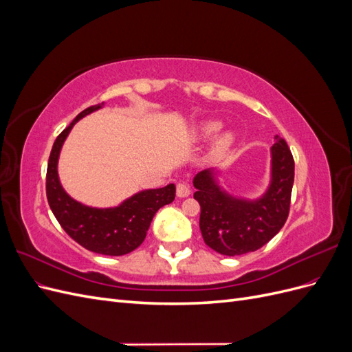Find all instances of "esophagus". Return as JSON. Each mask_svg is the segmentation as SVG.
I'll use <instances>...</instances> for the list:
<instances>
[{
	"label": "esophagus",
	"mask_w": 352,
	"mask_h": 352,
	"mask_svg": "<svg viewBox=\"0 0 352 352\" xmlns=\"http://www.w3.org/2000/svg\"><path fill=\"white\" fill-rule=\"evenodd\" d=\"M176 195L179 198H186L190 195V188L186 184H177L176 186Z\"/></svg>",
	"instance_id": "esophagus-1"
}]
</instances>
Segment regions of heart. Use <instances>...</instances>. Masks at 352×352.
<instances>
[{
  "instance_id": "obj_1",
  "label": "heart",
  "mask_w": 352,
  "mask_h": 352,
  "mask_svg": "<svg viewBox=\"0 0 352 352\" xmlns=\"http://www.w3.org/2000/svg\"><path fill=\"white\" fill-rule=\"evenodd\" d=\"M221 127H223V123L219 122V120H208V122L201 123L197 127L198 140H202V141L211 140L212 136H216L220 132ZM233 141H235V136H233V133L232 132H225L216 141L214 146H212V154H214L216 157L223 155L229 150V146L233 144Z\"/></svg>"
}]
</instances>
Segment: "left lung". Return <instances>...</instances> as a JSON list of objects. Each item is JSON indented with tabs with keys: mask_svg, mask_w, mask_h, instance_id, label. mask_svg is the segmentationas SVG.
<instances>
[{
	"mask_svg": "<svg viewBox=\"0 0 352 352\" xmlns=\"http://www.w3.org/2000/svg\"><path fill=\"white\" fill-rule=\"evenodd\" d=\"M274 140L270 185L257 199L228 194L219 186L212 168L194 177L201 235L216 252L235 257L257 251L283 228L289 214L295 164L286 141L280 136Z\"/></svg>",
	"mask_w": 352,
	"mask_h": 352,
	"instance_id": "1",
	"label": "left lung"
}]
</instances>
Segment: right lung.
Returning <instances> with one entry per match:
<instances>
[{
    "label": "right lung",
    "mask_w": 352,
    "mask_h": 352,
    "mask_svg": "<svg viewBox=\"0 0 352 352\" xmlns=\"http://www.w3.org/2000/svg\"><path fill=\"white\" fill-rule=\"evenodd\" d=\"M104 104L91 105L79 113L52 145L47 168V198L60 226L83 248L102 255H124L144 242L155 212L173 202L176 186L170 184L158 189H145L124 199L120 206L95 208L83 206L63 189L57 164L61 146L72 127L82 117L97 111Z\"/></svg>",
    "instance_id": "obj_1"
}]
</instances>
